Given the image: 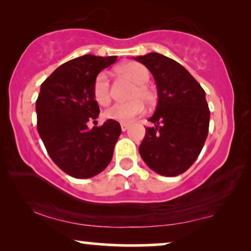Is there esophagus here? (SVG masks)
Returning <instances> with one entry per match:
<instances>
[{
	"mask_svg": "<svg viewBox=\"0 0 251 251\" xmlns=\"http://www.w3.org/2000/svg\"><path fill=\"white\" fill-rule=\"evenodd\" d=\"M129 128V125L128 123H121V129L122 131H126V129Z\"/></svg>",
	"mask_w": 251,
	"mask_h": 251,
	"instance_id": "obj_1",
	"label": "esophagus"
}]
</instances>
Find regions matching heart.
<instances>
[{
    "label": "heart",
    "mask_w": 251,
    "mask_h": 251,
    "mask_svg": "<svg viewBox=\"0 0 251 251\" xmlns=\"http://www.w3.org/2000/svg\"><path fill=\"white\" fill-rule=\"evenodd\" d=\"M118 72L123 76L128 77L135 83L128 102H120L111 106L105 112V118L114 121L129 123L133 119L139 116L144 112V102L146 105H153L156 101V95L153 89L147 84L150 80V72L144 65L139 63H128L121 65ZM92 94L96 101L101 106H107L111 102V84L108 75L105 72H100L94 81Z\"/></svg>",
    "instance_id": "b5f03b06"
}]
</instances>
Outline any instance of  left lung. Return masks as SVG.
I'll list each match as a JSON object with an SVG mask.
<instances>
[{
  "label": "left lung",
  "mask_w": 251,
  "mask_h": 251,
  "mask_svg": "<svg viewBox=\"0 0 251 251\" xmlns=\"http://www.w3.org/2000/svg\"><path fill=\"white\" fill-rule=\"evenodd\" d=\"M149 68L157 88V106L149 121L153 126L139 154L153 171L167 177L183 174L198 159L209 130L205 92L186 68L171 58L151 52L135 57Z\"/></svg>",
  "instance_id": "left-lung-1"
}]
</instances>
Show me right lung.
I'll return each instance as SVG.
<instances>
[{"instance_id":"1","label":"right lung","mask_w":251,"mask_h":251,"mask_svg":"<svg viewBox=\"0 0 251 251\" xmlns=\"http://www.w3.org/2000/svg\"><path fill=\"white\" fill-rule=\"evenodd\" d=\"M116 56L84 54L65 63L41 84L36 100L37 131L51 159L74 178H90L111 162L121 126L114 120L88 128L98 118L92 85Z\"/></svg>"}]
</instances>
